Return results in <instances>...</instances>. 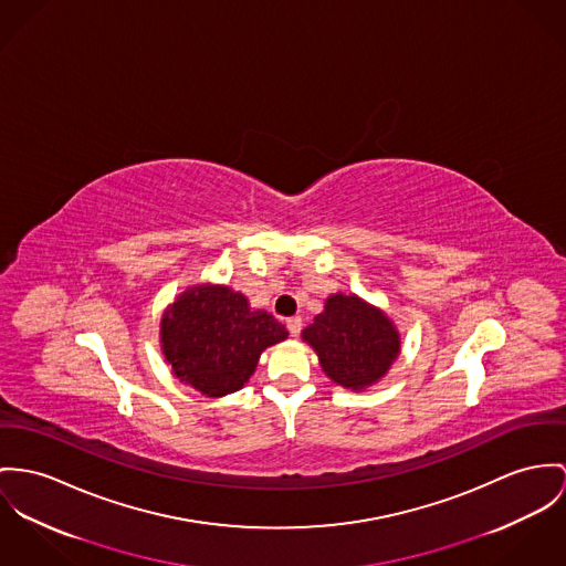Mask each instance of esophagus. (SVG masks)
<instances>
[{
	"label": "esophagus",
	"mask_w": 566,
	"mask_h": 566,
	"mask_svg": "<svg viewBox=\"0 0 566 566\" xmlns=\"http://www.w3.org/2000/svg\"><path fill=\"white\" fill-rule=\"evenodd\" d=\"M286 327H289L291 336H300V334H302L304 323H302V318H300V316H291V318H286Z\"/></svg>",
	"instance_id": "1"
}]
</instances>
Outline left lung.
<instances>
[{
    "label": "left lung",
    "mask_w": 566,
    "mask_h": 566,
    "mask_svg": "<svg viewBox=\"0 0 566 566\" xmlns=\"http://www.w3.org/2000/svg\"><path fill=\"white\" fill-rule=\"evenodd\" d=\"M325 375L350 390L381 379L400 350L390 318L355 295H332L304 329Z\"/></svg>",
    "instance_id": "8db88e82"
}]
</instances>
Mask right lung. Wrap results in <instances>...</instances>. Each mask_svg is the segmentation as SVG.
I'll list each match as a JSON object with an SVG mask.
<instances>
[{"label": "right lung", "instance_id": "1", "mask_svg": "<svg viewBox=\"0 0 566 566\" xmlns=\"http://www.w3.org/2000/svg\"><path fill=\"white\" fill-rule=\"evenodd\" d=\"M289 336L269 312L250 310L228 286H196L161 321V345L176 377L207 396L241 390L262 350Z\"/></svg>", "mask_w": 566, "mask_h": 566}]
</instances>
